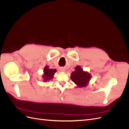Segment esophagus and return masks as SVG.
<instances>
[{"label": "esophagus", "instance_id": "34e87169", "mask_svg": "<svg viewBox=\"0 0 129 129\" xmlns=\"http://www.w3.org/2000/svg\"><path fill=\"white\" fill-rule=\"evenodd\" d=\"M61 71L62 72H64L65 71V69L64 68H61Z\"/></svg>", "mask_w": 129, "mask_h": 129}]
</instances>
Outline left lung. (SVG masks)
<instances>
[{
	"instance_id": "8db88e82",
	"label": "left lung",
	"mask_w": 129,
	"mask_h": 129,
	"mask_svg": "<svg viewBox=\"0 0 129 129\" xmlns=\"http://www.w3.org/2000/svg\"><path fill=\"white\" fill-rule=\"evenodd\" d=\"M71 77L77 87L82 88L87 86L91 79V75L87 72H84L80 66H77L75 71L72 73Z\"/></svg>"
}]
</instances>
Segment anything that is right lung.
<instances>
[{
	"label": "right lung",
	"instance_id": "obj_1",
	"mask_svg": "<svg viewBox=\"0 0 129 129\" xmlns=\"http://www.w3.org/2000/svg\"><path fill=\"white\" fill-rule=\"evenodd\" d=\"M56 69H49L48 68V66H46L45 67L44 69V75H43V79L44 81H49L50 80H52L54 77L53 76L56 73Z\"/></svg>",
	"mask_w": 129,
	"mask_h": 129
}]
</instances>
